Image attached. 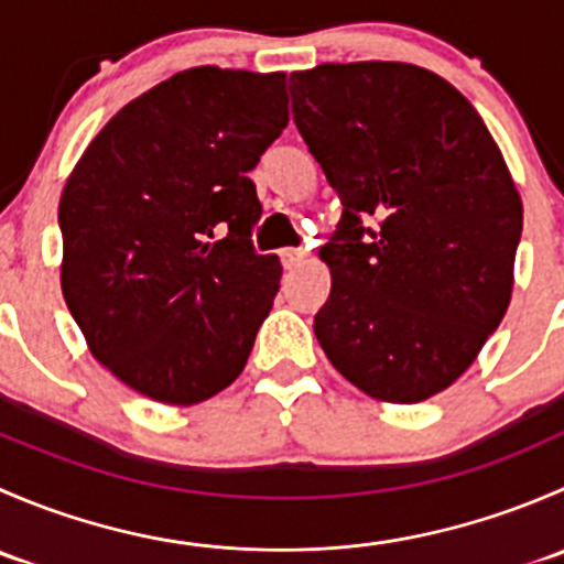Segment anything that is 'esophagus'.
Segmentation results:
<instances>
[{
    "mask_svg": "<svg viewBox=\"0 0 564 564\" xmlns=\"http://www.w3.org/2000/svg\"><path fill=\"white\" fill-rule=\"evenodd\" d=\"M303 259H305L303 250H297V248L281 250V261H283V267H286V270H297V267L303 264Z\"/></svg>",
    "mask_w": 564,
    "mask_h": 564,
    "instance_id": "1",
    "label": "esophagus"
}]
</instances>
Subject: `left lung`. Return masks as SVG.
Listing matches in <instances>:
<instances>
[{"instance_id":"8db88e82","label":"left lung","mask_w":564,"mask_h":564,"mask_svg":"<svg viewBox=\"0 0 564 564\" xmlns=\"http://www.w3.org/2000/svg\"><path fill=\"white\" fill-rule=\"evenodd\" d=\"M300 135L344 215L318 256L314 318L340 377L417 403L475 362L513 294L524 207L497 141L453 84L406 62L292 73Z\"/></svg>"}]
</instances>
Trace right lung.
Masks as SVG:
<instances>
[{
    "label": "right lung",
    "mask_w": 564,
    "mask_h": 564,
    "mask_svg": "<svg viewBox=\"0 0 564 564\" xmlns=\"http://www.w3.org/2000/svg\"><path fill=\"white\" fill-rule=\"evenodd\" d=\"M286 122V73L191 67L113 113L67 176L62 294L141 395L193 406L246 368L283 272L250 246L248 172Z\"/></svg>",
    "instance_id": "right-lung-1"
}]
</instances>
